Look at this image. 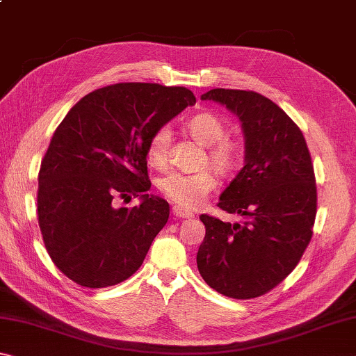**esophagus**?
<instances>
[{
    "label": "esophagus",
    "mask_w": 356,
    "mask_h": 356,
    "mask_svg": "<svg viewBox=\"0 0 356 356\" xmlns=\"http://www.w3.org/2000/svg\"><path fill=\"white\" fill-rule=\"evenodd\" d=\"M172 215L177 216V218H193V216H195L190 212V210H185L184 207H180V206L172 207Z\"/></svg>",
    "instance_id": "1"
}]
</instances>
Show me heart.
<instances>
[{"label":"heart","mask_w":356,"mask_h":356,"mask_svg":"<svg viewBox=\"0 0 356 356\" xmlns=\"http://www.w3.org/2000/svg\"><path fill=\"white\" fill-rule=\"evenodd\" d=\"M190 134L204 146H210L209 160L216 170L229 172L237 166L238 147L229 140H222L226 127L222 120L212 113H200L188 120ZM171 144L170 125L156 129L147 143V160L154 166H163L168 160ZM216 186V177L212 170L180 171L174 170L161 177L160 190L179 206L195 209L206 201L209 193Z\"/></svg>","instance_id":"heart-1"}]
</instances>
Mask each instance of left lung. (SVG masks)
<instances>
[{"label": "left lung", "instance_id": "obj_1", "mask_svg": "<svg viewBox=\"0 0 356 356\" xmlns=\"http://www.w3.org/2000/svg\"><path fill=\"white\" fill-rule=\"evenodd\" d=\"M201 100L226 106L245 135V166L221 193L218 207L242 222L209 215L197 270L226 297L256 298L297 267L312 237L317 210L314 168L297 124L252 91L210 89Z\"/></svg>", "mask_w": 356, "mask_h": 356}]
</instances>
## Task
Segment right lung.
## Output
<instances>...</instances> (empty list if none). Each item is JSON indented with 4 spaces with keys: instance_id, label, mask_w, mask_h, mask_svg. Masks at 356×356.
Masks as SVG:
<instances>
[{
    "instance_id": "add662e5",
    "label": "right lung",
    "mask_w": 356,
    "mask_h": 356,
    "mask_svg": "<svg viewBox=\"0 0 356 356\" xmlns=\"http://www.w3.org/2000/svg\"><path fill=\"white\" fill-rule=\"evenodd\" d=\"M186 88L119 83L70 108L39 171L38 215L51 261L83 287L130 278L170 218V204L147 195V143L186 106ZM140 206L118 208L119 199Z\"/></svg>"
}]
</instances>
